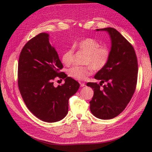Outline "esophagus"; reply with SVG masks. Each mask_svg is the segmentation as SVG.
Segmentation results:
<instances>
[{
  "mask_svg": "<svg viewBox=\"0 0 152 152\" xmlns=\"http://www.w3.org/2000/svg\"><path fill=\"white\" fill-rule=\"evenodd\" d=\"M80 87H84L85 86V83H84V82H80Z\"/></svg>",
  "mask_w": 152,
  "mask_h": 152,
  "instance_id": "obj_1",
  "label": "esophagus"
}]
</instances>
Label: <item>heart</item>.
<instances>
[{"instance_id":"heart-1","label":"heart","mask_w":152,"mask_h":152,"mask_svg":"<svg viewBox=\"0 0 152 152\" xmlns=\"http://www.w3.org/2000/svg\"><path fill=\"white\" fill-rule=\"evenodd\" d=\"M73 46L86 54L84 63L86 66H75L68 70L70 77L77 80H84L93 73V68L96 70L103 69L110 59V50L106 45H101L98 40L91 37H87L76 41ZM75 50L73 48H69L63 53L61 56L63 63L70 65L74 57Z\"/></svg>"}]
</instances>
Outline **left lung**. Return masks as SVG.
Wrapping results in <instances>:
<instances>
[{"instance_id":"left-lung-1","label":"left lung","mask_w":152,"mask_h":152,"mask_svg":"<svg viewBox=\"0 0 152 152\" xmlns=\"http://www.w3.org/2000/svg\"><path fill=\"white\" fill-rule=\"evenodd\" d=\"M106 31L111 39L110 59L103 69L94 76L101 80L99 84L88 82L87 86L94 91L90 103L91 113L103 120L118 116L129 103L136 89L137 79V60L132 45L116 29H96ZM105 81L107 84L100 86Z\"/></svg>"}]
</instances>
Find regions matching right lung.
<instances>
[{
  "instance_id": "right-lung-1",
  "label": "right lung",
  "mask_w": 152,
  "mask_h": 152,
  "mask_svg": "<svg viewBox=\"0 0 152 152\" xmlns=\"http://www.w3.org/2000/svg\"><path fill=\"white\" fill-rule=\"evenodd\" d=\"M49 34L40 33L22 49L18 62V84L22 98L30 111L40 120L55 122L68 111V99L79 88L77 81L59 70L63 65L49 41ZM56 77L65 83L54 87Z\"/></svg>"
}]
</instances>
